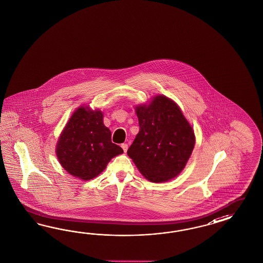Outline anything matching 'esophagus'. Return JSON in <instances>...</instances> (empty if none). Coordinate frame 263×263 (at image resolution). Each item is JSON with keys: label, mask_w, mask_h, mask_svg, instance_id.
<instances>
[{"label": "esophagus", "mask_w": 263, "mask_h": 263, "mask_svg": "<svg viewBox=\"0 0 263 263\" xmlns=\"http://www.w3.org/2000/svg\"><path fill=\"white\" fill-rule=\"evenodd\" d=\"M121 147H122V149H123V151H124V153H127V151H128V145L127 144H122L121 145Z\"/></svg>", "instance_id": "obj_1"}]
</instances>
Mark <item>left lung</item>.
<instances>
[{"label": "left lung", "mask_w": 263, "mask_h": 263, "mask_svg": "<svg viewBox=\"0 0 263 263\" xmlns=\"http://www.w3.org/2000/svg\"><path fill=\"white\" fill-rule=\"evenodd\" d=\"M139 133L128 156L143 177L165 182L178 177L195 146L194 129L178 104L164 95L135 106Z\"/></svg>", "instance_id": "left-lung-1"}]
</instances>
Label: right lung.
I'll return each instance as SVG.
<instances>
[{"label": "right lung", "instance_id": "1", "mask_svg": "<svg viewBox=\"0 0 263 263\" xmlns=\"http://www.w3.org/2000/svg\"><path fill=\"white\" fill-rule=\"evenodd\" d=\"M121 154L122 148L111 142V133L104 124V113L89 105L76 108L55 145L60 165L82 180L96 178Z\"/></svg>", "mask_w": 263, "mask_h": 263}]
</instances>
